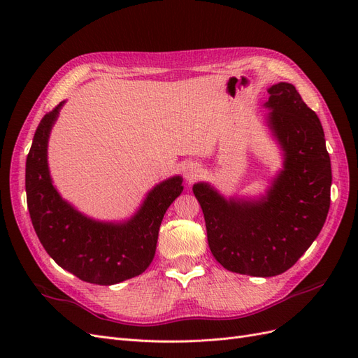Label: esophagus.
<instances>
[{
    "instance_id": "34e87169",
    "label": "esophagus",
    "mask_w": 358,
    "mask_h": 358,
    "mask_svg": "<svg viewBox=\"0 0 358 358\" xmlns=\"http://www.w3.org/2000/svg\"><path fill=\"white\" fill-rule=\"evenodd\" d=\"M183 176H185L188 183H192L194 180H197L201 176V167L196 162H189V164L183 170Z\"/></svg>"
}]
</instances>
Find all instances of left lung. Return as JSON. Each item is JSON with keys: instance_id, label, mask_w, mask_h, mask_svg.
<instances>
[{"instance_id": "1", "label": "left lung", "mask_w": 358, "mask_h": 358, "mask_svg": "<svg viewBox=\"0 0 358 358\" xmlns=\"http://www.w3.org/2000/svg\"><path fill=\"white\" fill-rule=\"evenodd\" d=\"M270 94L268 127L284 150L280 170L259 200H227L208 183L194 196L204 215L209 248L224 268L268 278L296 264L317 239L330 209L331 166L317 113L294 85L280 82Z\"/></svg>"}]
</instances>
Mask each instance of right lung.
Listing matches in <instances>:
<instances>
[{"label":"right lung","mask_w":358,"mask_h":358,"mask_svg":"<svg viewBox=\"0 0 358 358\" xmlns=\"http://www.w3.org/2000/svg\"><path fill=\"white\" fill-rule=\"evenodd\" d=\"M62 104L43 116L27 158L25 188L32 225L46 252L74 276L96 285L122 282L152 263L161 221L180 196L182 178H170L150 189L142 208L127 222L86 218L61 199L49 175L48 140Z\"/></svg>","instance_id":"right-lung-1"}]
</instances>
